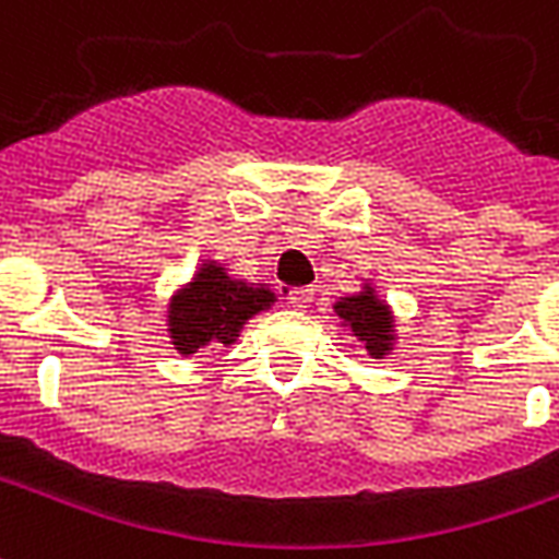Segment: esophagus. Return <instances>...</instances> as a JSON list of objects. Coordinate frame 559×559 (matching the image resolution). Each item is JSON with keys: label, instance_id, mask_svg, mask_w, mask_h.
I'll list each match as a JSON object with an SVG mask.
<instances>
[{"label": "esophagus", "instance_id": "esophagus-1", "mask_svg": "<svg viewBox=\"0 0 559 559\" xmlns=\"http://www.w3.org/2000/svg\"><path fill=\"white\" fill-rule=\"evenodd\" d=\"M287 301H290V308H296V311H305V308H311L313 287H293V290L287 293Z\"/></svg>", "mask_w": 559, "mask_h": 559}]
</instances>
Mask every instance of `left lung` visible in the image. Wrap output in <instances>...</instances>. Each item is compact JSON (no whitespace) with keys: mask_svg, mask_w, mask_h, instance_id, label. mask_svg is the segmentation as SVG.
<instances>
[{"mask_svg":"<svg viewBox=\"0 0 559 559\" xmlns=\"http://www.w3.org/2000/svg\"><path fill=\"white\" fill-rule=\"evenodd\" d=\"M334 313L341 317L358 341L367 343V353L373 358H382L388 349H391V341H394V320L384 308L382 301L376 299L373 290L367 287V293L361 296H349V299H341L334 305Z\"/></svg>","mask_w":559,"mask_h":559,"instance_id":"left-lung-1","label":"left lung"}]
</instances>
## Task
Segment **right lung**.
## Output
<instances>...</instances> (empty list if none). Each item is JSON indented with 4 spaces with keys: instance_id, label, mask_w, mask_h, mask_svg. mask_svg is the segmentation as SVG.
Segmentation results:
<instances>
[{
    "instance_id": "right-lung-1",
    "label": "right lung",
    "mask_w": 559,
    "mask_h": 559,
    "mask_svg": "<svg viewBox=\"0 0 559 559\" xmlns=\"http://www.w3.org/2000/svg\"><path fill=\"white\" fill-rule=\"evenodd\" d=\"M275 293L246 281L227 278L225 269L204 263L192 284L180 290L168 311V334L180 355L198 353L210 343H234L254 313L266 311Z\"/></svg>"
}]
</instances>
